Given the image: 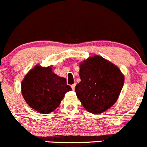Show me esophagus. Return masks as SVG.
I'll use <instances>...</instances> for the list:
<instances>
[{
  "mask_svg": "<svg viewBox=\"0 0 147 147\" xmlns=\"http://www.w3.org/2000/svg\"><path fill=\"white\" fill-rule=\"evenodd\" d=\"M71 88H72V90H75V84H73V85H72V86H71Z\"/></svg>",
  "mask_w": 147,
  "mask_h": 147,
  "instance_id": "34e87169",
  "label": "esophagus"
}]
</instances>
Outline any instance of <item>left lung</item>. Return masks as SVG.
<instances>
[{
  "instance_id": "1",
  "label": "left lung",
  "mask_w": 147,
  "mask_h": 147,
  "mask_svg": "<svg viewBox=\"0 0 147 147\" xmlns=\"http://www.w3.org/2000/svg\"><path fill=\"white\" fill-rule=\"evenodd\" d=\"M80 68L75 93L83 106L94 114L107 110L116 102L124 83L119 68L98 56L88 59Z\"/></svg>"
}]
</instances>
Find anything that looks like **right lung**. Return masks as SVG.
<instances>
[{
  "mask_svg": "<svg viewBox=\"0 0 147 147\" xmlns=\"http://www.w3.org/2000/svg\"><path fill=\"white\" fill-rule=\"evenodd\" d=\"M71 90L65 78L53 73L51 67L36 66L22 83V94L27 105L42 114L51 113L57 109L64 94Z\"/></svg>",
  "mask_w": 147,
  "mask_h": 147,
  "instance_id": "1",
  "label": "right lung"
}]
</instances>
